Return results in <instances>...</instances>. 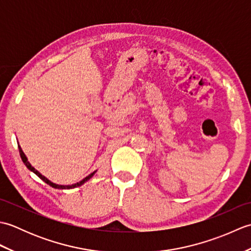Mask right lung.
I'll return each mask as SVG.
<instances>
[{
  "instance_id": "1",
  "label": "right lung",
  "mask_w": 251,
  "mask_h": 251,
  "mask_svg": "<svg viewBox=\"0 0 251 251\" xmlns=\"http://www.w3.org/2000/svg\"><path fill=\"white\" fill-rule=\"evenodd\" d=\"M18 149H19V153H20V157H21V159H23V162L25 163V165L26 166V168H28L29 170H31V172H33L37 177H40L42 180L44 181L45 183H47L49 185H50L51 188H55V189H73V188H77V186H79V185H82V184H84L85 182H86L87 180H89L90 178L93 177V176L95 175V173L96 172H94V173H92L90 174L89 176H87L86 178H84L82 181H79V182H77V183H74V184H72V185H59V184H56V183H52L51 181H50L49 179H47L46 177H44L43 175H41L39 172H37V170L33 167V166H31V164L28 162V158H26V156L25 155V153H24V151L21 150V148H20V146H18Z\"/></svg>"
}]
</instances>
